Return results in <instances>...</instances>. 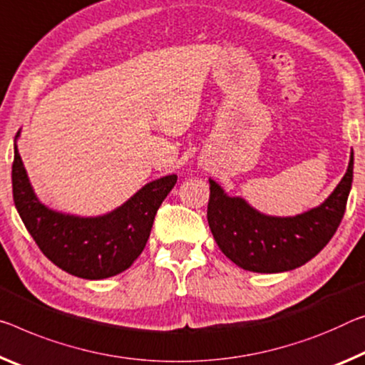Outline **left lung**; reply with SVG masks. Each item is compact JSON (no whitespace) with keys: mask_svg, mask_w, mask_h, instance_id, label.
Wrapping results in <instances>:
<instances>
[{"mask_svg":"<svg viewBox=\"0 0 365 365\" xmlns=\"http://www.w3.org/2000/svg\"><path fill=\"white\" fill-rule=\"evenodd\" d=\"M354 153L333 193L297 216H268L240 196H229L210 178L207 224L230 262L253 273H282L314 258L336 232L352 185Z\"/></svg>","mask_w":365,"mask_h":365,"instance_id":"1","label":"left lung"}]
</instances>
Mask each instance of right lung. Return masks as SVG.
<instances>
[{
    "instance_id": "obj_1",
    "label": "right lung",
    "mask_w": 365,
    "mask_h": 365,
    "mask_svg": "<svg viewBox=\"0 0 365 365\" xmlns=\"http://www.w3.org/2000/svg\"><path fill=\"white\" fill-rule=\"evenodd\" d=\"M14 138L13 198L29 234L51 263L83 279H106L128 269L141 255L162 201L177 175L144 185L128 201L102 216L83 217L51 210L37 198Z\"/></svg>"
}]
</instances>
